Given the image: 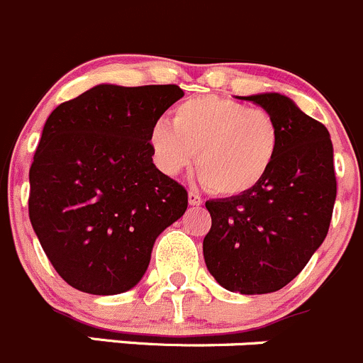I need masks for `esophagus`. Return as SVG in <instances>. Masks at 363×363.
Wrapping results in <instances>:
<instances>
[{
    "label": "esophagus",
    "instance_id": "obj_1",
    "mask_svg": "<svg viewBox=\"0 0 363 363\" xmlns=\"http://www.w3.org/2000/svg\"><path fill=\"white\" fill-rule=\"evenodd\" d=\"M188 202H189V206H202V196L200 195H196L195 191H189L188 193Z\"/></svg>",
    "mask_w": 363,
    "mask_h": 363
}]
</instances>
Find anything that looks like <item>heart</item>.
<instances>
[{
    "label": "heart",
    "instance_id": "heart-1",
    "mask_svg": "<svg viewBox=\"0 0 363 363\" xmlns=\"http://www.w3.org/2000/svg\"><path fill=\"white\" fill-rule=\"evenodd\" d=\"M275 117L260 108L220 96H199L177 104L172 124L150 129L149 143L156 164L168 175L195 168L209 191L239 196L267 177L280 150Z\"/></svg>",
    "mask_w": 363,
    "mask_h": 363
}]
</instances>
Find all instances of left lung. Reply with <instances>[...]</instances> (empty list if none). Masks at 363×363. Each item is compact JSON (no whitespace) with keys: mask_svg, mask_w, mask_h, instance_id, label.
<instances>
[{"mask_svg":"<svg viewBox=\"0 0 363 363\" xmlns=\"http://www.w3.org/2000/svg\"><path fill=\"white\" fill-rule=\"evenodd\" d=\"M275 117L280 150L252 191L207 200L203 259L221 287L267 294L286 287L323 245L337 196L333 145L321 122L282 94L239 97Z\"/></svg>","mask_w":363,"mask_h":363,"instance_id":"1","label":"left lung"}]
</instances>
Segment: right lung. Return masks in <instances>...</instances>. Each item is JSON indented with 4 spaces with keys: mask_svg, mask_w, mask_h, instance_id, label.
<instances>
[{
    "mask_svg": "<svg viewBox=\"0 0 363 363\" xmlns=\"http://www.w3.org/2000/svg\"><path fill=\"white\" fill-rule=\"evenodd\" d=\"M177 84H97L44 124L30 168V221L60 277L97 296L133 289L188 193L152 163L150 129Z\"/></svg>",
    "mask_w": 363,
    "mask_h": 363,
    "instance_id": "right-lung-1",
    "label": "right lung"
}]
</instances>
